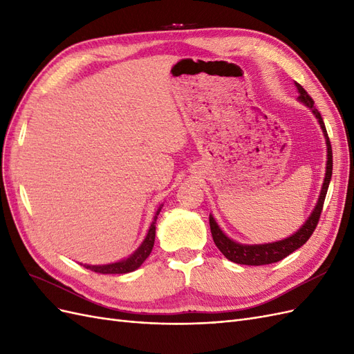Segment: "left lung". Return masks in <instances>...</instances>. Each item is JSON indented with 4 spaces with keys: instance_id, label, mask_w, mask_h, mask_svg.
Instances as JSON below:
<instances>
[{
    "instance_id": "8db88e82",
    "label": "left lung",
    "mask_w": 354,
    "mask_h": 354,
    "mask_svg": "<svg viewBox=\"0 0 354 354\" xmlns=\"http://www.w3.org/2000/svg\"><path fill=\"white\" fill-rule=\"evenodd\" d=\"M295 87L298 91V102L303 103L304 106L312 111V113L316 116V120L320 125V130L324 133L325 142H326V169H325V178H324V185L322 189H320V195L317 198L316 205L313 208V211L310 212V216L307 217V220L304 221V224L299 227L295 233L289 234L288 238L276 241V242H267V243H241L230 239L226 233H224L218 223L214 218L212 214H209V227H211V233H212V239L214 243L217 245V248L221 251V254L226 257L227 260L236 263V264H246V266H264V264H272V263H277L283 260L285 257H288L289 254H292L295 250L301 248V246L308 241V238L312 236L317 221L320 217V212H322L324 208V202H325V196L326 192L329 187V181L332 177V149H330V142L329 137L326 133V128L324 124L322 116H320L319 111L315 108V102L313 99L310 97L307 94V91L299 85L298 82H295Z\"/></svg>"
}]
</instances>
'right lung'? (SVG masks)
I'll use <instances>...</instances> for the list:
<instances>
[{"instance_id": "1", "label": "right lung", "mask_w": 354, "mask_h": 354, "mask_svg": "<svg viewBox=\"0 0 354 354\" xmlns=\"http://www.w3.org/2000/svg\"><path fill=\"white\" fill-rule=\"evenodd\" d=\"M162 207L164 205H159L158 211L155 212V217H153L151 227H149V230H147L146 238L143 239L140 246H138V248L131 255H128L124 260L109 263V264H99V266L97 264H82V266L85 267V269H90L95 273H102V274H124V273H130V272L137 270L152 252L153 243H155V232H156L155 224H156V218L159 216L160 209H162Z\"/></svg>"}]
</instances>
